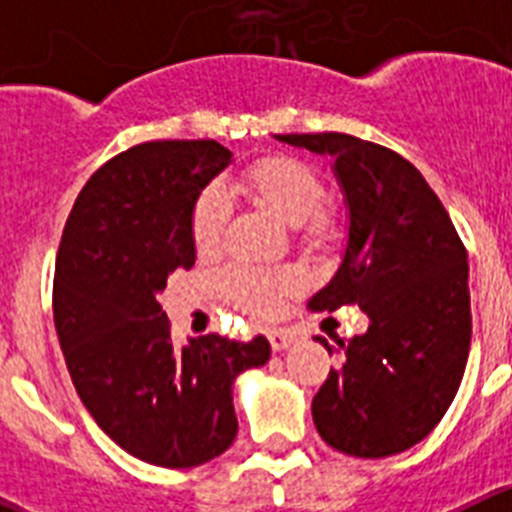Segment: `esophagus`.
Returning <instances> with one entry per match:
<instances>
[{
  "label": "esophagus",
  "instance_id": "esophagus-1",
  "mask_svg": "<svg viewBox=\"0 0 512 512\" xmlns=\"http://www.w3.org/2000/svg\"><path fill=\"white\" fill-rule=\"evenodd\" d=\"M269 343L274 351H284V348H289L295 343V336L287 333V330H269Z\"/></svg>",
  "mask_w": 512,
  "mask_h": 512
}]
</instances>
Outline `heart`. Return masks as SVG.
I'll return each instance as SVG.
<instances>
[{
	"label": "heart",
	"instance_id": "obj_1",
	"mask_svg": "<svg viewBox=\"0 0 512 512\" xmlns=\"http://www.w3.org/2000/svg\"><path fill=\"white\" fill-rule=\"evenodd\" d=\"M235 189L264 207L282 223L297 225L302 246L330 251L343 238V223L333 207H325L323 179L310 164L295 156H269L248 166ZM228 223V200L223 189L205 187L189 210V238L197 256H212L223 241ZM297 287L292 271H264L233 266L223 274V292L233 305L251 315H274L282 297Z\"/></svg>",
	"mask_w": 512,
	"mask_h": 512
}]
</instances>
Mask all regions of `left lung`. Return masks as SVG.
<instances>
[{
	"label": "left lung",
	"mask_w": 512,
	"mask_h": 512,
	"mask_svg": "<svg viewBox=\"0 0 512 512\" xmlns=\"http://www.w3.org/2000/svg\"><path fill=\"white\" fill-rule=\"evenodd\" d=\"M279 140L336 156L351 210L341 269L307 307L359 305L369 318L364 336L338 341L341 364L312 400L315 428L341 454H400L441 423L467 369V248L423 174L392 148L346 133Z\"/></svg>",
	"instance_id": "left-lung-1"
}]
</instances>
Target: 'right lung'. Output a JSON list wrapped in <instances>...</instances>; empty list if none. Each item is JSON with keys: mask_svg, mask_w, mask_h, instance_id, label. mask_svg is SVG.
Here are the masks:
<instances>
[{"mask_svg": "<svg viewBox=\"0 0 512 512\" xmlns=\"http://www.w3.org/2000/svg\"><path fill=\"white\" fill-rule=\"evenodd\" d=\"M217 140H148L99 166L63 225L53 320L84 408L117 446L156 467H200L230 449L235 377L269 341L207 336L176 348L158 292L192 269L189 210L228 166Z\"/></svg>", "mask_w": 512, "mask_h": 512, "instance_id": "1", "label": "right lung"}]
</instances>
